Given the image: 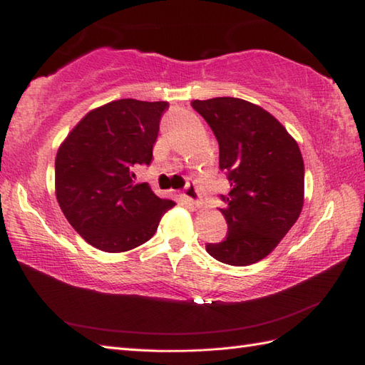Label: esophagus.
I'll return each instance as SVG.
<instances>
[{"instance_id": "1", "label": "esophagus", "mask_w": 365, "mask_h": 365, "mask_svg": "<svg viewBox=\"0 0 365 365\" xmlns=\"http://www.w3.org/2000/svg\"><path fill=\"white\" fill-rule=\"evenodd\" d=\"M183 197L187 199V200H190V202L195 204V205H199V204H200L199 191H197V188H196V183L192 182V180H190V182L187 183V187H185V190H183Z\"/></svg>"}]
</instances>
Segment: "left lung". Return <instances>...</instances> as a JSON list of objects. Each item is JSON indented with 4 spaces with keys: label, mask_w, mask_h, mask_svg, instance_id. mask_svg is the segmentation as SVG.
I'll return each instance as SVG.
<instances>
[{
    "label": "left lung",
    "mask_w": 365,
    "mask_h": 365,
    "mask_svg": "<svg viewBox=\"0 0 365 365\" xmlns=\"http://www.w3.org/2000/svg\"><path fill=\"white\" fill-rule=\"evenodd\" d=\"M191 106L220 144V169L230 191L220 208L227 237L207 243L213 259L234 267L262 260L297 222L304 204V161L297 141L263 108L235 97L195 100Z\"/></svg>",
    "instance_id": "obj_1"
}]
</instances>
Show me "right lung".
Segmentation results:
<instances>
[{"label": "right lung", "mask_w": 365, "mask_h": 365, "mask_svg": "<svg viewBox=\"0 0 365 365\" xmlns=\"http://www.w3.org/2000/svg\"><path fill=\"white\" fill-rule=\"evenodd\" d=\"M168 102L114 100L89 111L61 144L54 161L56 199L71 226L105 252H123L153 237L174 200L135 183L150 165Z\"/></svg>", "instance_id": "add662e5"}]
</instances>
